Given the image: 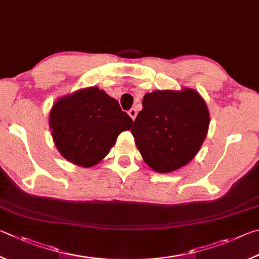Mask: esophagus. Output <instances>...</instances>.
<instances>
[{
    "label": "esophagus",
    "instance_id": "34e87169",
    "mask_svg": "<svg viewBox=\"0 0 259 259\" xmlns=\"http://www.w3.org/2000/svg\"><path fill=\"white\" fill-rule=\"evenodd\" d=\"M128 115H130V116H131V118H132V119L134 120L135 118H137L138 112H137V110H135L134 108H132V109H131V110H128Z\"/></svg>",
    "mask_w": 259,
    "mask_h": 259
}]
</instances>
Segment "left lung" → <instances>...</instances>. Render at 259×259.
I'll return each instance as SVG.
<instances>
[{
    "mask_svg": "<svg viewBox=\"0 0 259 259\" xmlns=\"http://www.w3.org/2000/svg\"><path fill=\"white\" fill-rule=\"evenodd\" d=\"M131 130L146 164L170 173L191 161L200 150L209 126V111L197 91H153L142 100Z\"/></svg>",
    "mask_w": 259,
    "mask_h": 259,
    "instance_id": "obj_1",
    "label": "left lung"
}]
</instances>
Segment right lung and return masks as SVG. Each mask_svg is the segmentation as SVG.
Instances as JSON below:
<instances>
[{
  "mask_svg": "<svg viewBox=\"0 0 259 259\" xmlns=\"http://www.w3.org/2000/svg\"><path fill=\"white\" fill-rule=\"evenodd\" d=\"M133 124L116 99L97 86L76 91L53 104L50 128L59 152L75 165L92 167Z\"/></svg>",
  "mask_w": 259,
  "mask_h": 259,
  "instance_id": "obj_1",
  "label": "right lung"
}]
</instances>
